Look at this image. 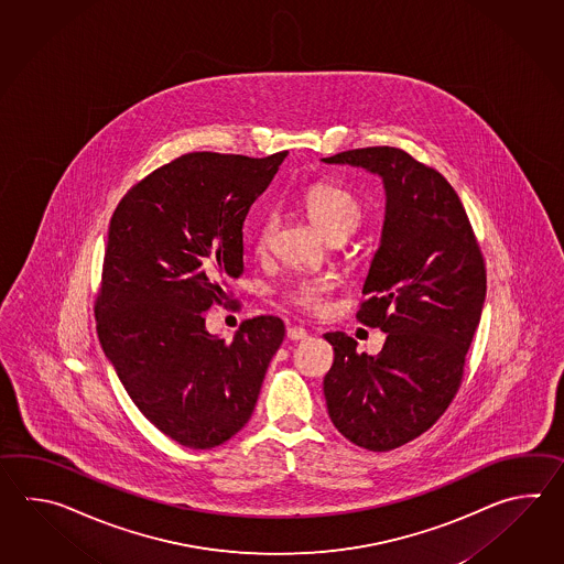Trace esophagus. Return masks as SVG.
<instances>
[{
  "instance_id": "34e87169",
  "label": "esophagus",
  "mask_w": 564,
  "mask_h": 564,
  "mask_svg": "<svg viewBox=\"0 0 564 564\" xmlns=\"http://www.w3.org/2000/svg\"><path fill=\"white\" fill-rule=\"evenodd\" d=\"M286 336L290 340H304L308 333L304 328H300V326H288Z\"/></svg>"
}]
</instances>
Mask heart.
Returning a JSON list of instances; mask_svg holds the SVG:
<instances>
[{"instance_id": "b5f03b06", "label": "heart", "mask_w": 564, "mask_h": 564, "mask_svg": "<svg viewBox=\"0 0 564 564\" xmlns=\"http://www.w3.org/2000/svg\"><path fill=\"white\" fill-rule=\"evenodd\" d=\"M302 207L312 219V224L328 236L335 229H348L359 224L360 202L355 193L348 192L343 185L335 183H314L306 192L302 193ZM274 234V219L264 217L258 226L256 241L260 248L268 246V241ZM328 292V284L324 280H302L290 290V296L306 311H321L324 296Z\"/></svg>"}]
</instances>
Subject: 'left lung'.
Instances as JSON below:
<instances>
[{
  "instance_id": "1",
  "label": "left lung",
  "mask_w": 564,
  "mask_h": 564,
  "mask_svg": "<svg viewBox=\"0 0 564 564\" xmlns=\"http://www.w3.org/2000/svg\"><path fill=\"white\" fill-rule=\"evenodd\" d=\"M323 161L383 180L381 241L357 321L387 338L372 357L345 333L324 335L335 348L324 397L348 442L389 452L427 432L456 397L486 300V265L464 205L435 169L395 147Z\"/></svg>"
}]
</instances>
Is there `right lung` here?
Returning a JSON list of instances; mask_svg holds the SVG:
<instances>
[{
	"mask_svg": "<svg viewBox=\"0 0 564 564\" xmlns=\"http://www.w3.org/2000/svg\"><path fill=\"white\" fill-rule=\"evenodd\" d=\"M286 155L177 156L129 189L110 219L98 338L132 403L185 447L240 432L284 340L278 316H256L228 345L207 333L204 312L243 272V221Z\"/></svg>",
	"mask_w": 564,
	"mask_h": 564,
	"instance_id": "add662e5",
	"label": "right lung"
}]
</instances>
